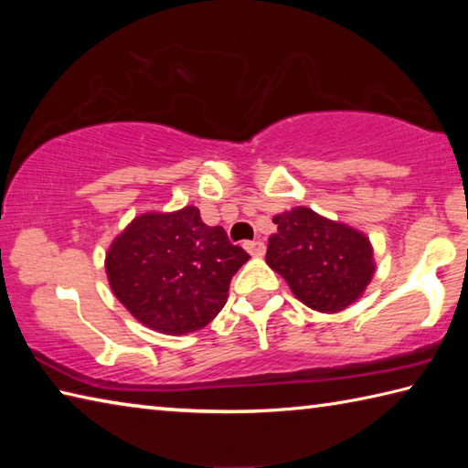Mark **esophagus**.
<instances>
[{
	"instance_id": "esophagus-1",
	"label": "esophagus",
	"mask_w": 468,
	"mask_h": 468,
	"mask_svg": "<svg viewBox=\"0 0 468 468\" xmlns=\"http://www.w3.org/2000/svg\"><path fill=\"white\" fill-rule=\"evenodd\" d=\"M245 250H248L253 258L264 256V251H266L262 241H248V243H245Z\"/></svg>"
}]
</instances>
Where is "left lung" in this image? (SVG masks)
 I'll list each match as a JSON object with an SVG mask.
<instances>
[{
	"mask_svg": "<svg viewBox=\"0 0 468 468\" xmlns=\"http://www.w3.org/2000/svg\"><path fill=\"white\" fill-rule=\"evenodd\" d=\"M274 225L266 262L299 301L335 314L359 299L376 271L366 235L303 206L274 217Z\"/></svg>",
	"mask_w": 468,
	"mask_h": 468,
	"instance_id": "8db88e82",
	"label": "left lung"
}]
</instances>
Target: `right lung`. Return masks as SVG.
Wrapping results in <instances>:
<instances>
[{
	"mask_svg": "<svg viewBox=\"0 0 468 468\" xmlns=\"http://www.w3.org/2000/svg\"><path fill=\"white\" fill-rule=\"evenodd\" d=\"M248 260L223 227H208L196 206H186L133 218L111 243L105 268L133 318L165 335H187L217 318L233 274Z\"/></svg>",
	"mask_w": 468,
	"mask_h": 468,
	"instance_id": "right-lung-1",
	"label": "right lung"
}]
</instances>
